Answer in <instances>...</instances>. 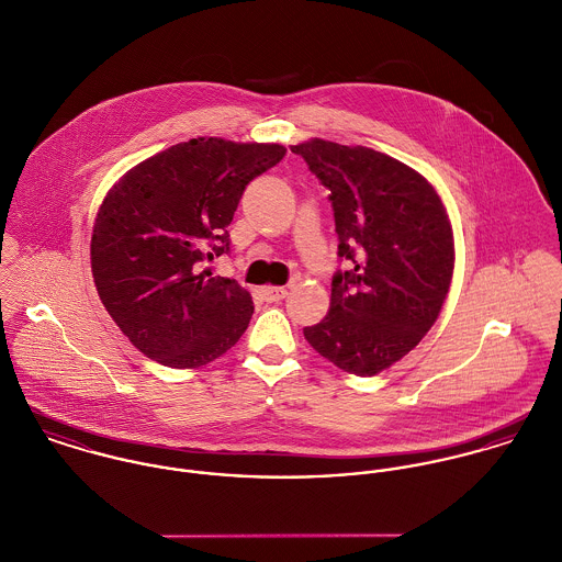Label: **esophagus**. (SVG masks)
I'll return each instance as SVG.
<instances>
[{"instance_id":"esophagus-1","label":"esophagus","mask_w":562,"mask_h":562,"mask_svg":"<svg viewBox=\"0 0 562 562\" xmlns=\"http://www.w3.org/2000/svg\"><path fill=\"white\" fill-rule=\"evenodd\" d=\"M288 296V290L285 288H263V299L268 303H279Z\"/></svg>"}]
</instances>
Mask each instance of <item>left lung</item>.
Instances as JSON below:
<instances>
[{
    "label": "left lung",
    "instance_id": "obj_1",
    "mask_svg": "<svg viewBox=\"0 0 562 562\" xmlns=\"http://www.w3.org/2000/svg\"><path fill=\"white\" fill-rule=\"evenodd\" d=\"M328 188L337 270L324 321L305 326L316 352L344 372L374 376L408 355L439 318L454 270V238L437 190L413 168L368 147L312 138L290 147Z\"/></svg>",
    "mask_w": 562,
    "mask_h": 562
}]
</instances>
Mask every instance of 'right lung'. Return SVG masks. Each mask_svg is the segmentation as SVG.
<instances>
[{
	"instance_id": "1",
	"label": "right lung",
	"mask_w": 562,
	"mask_h": 562,
	"mask_svg": "<svg viewBox=\"0 0 562 562\" xmlns=\"http://www.w3.org/2000/svg\"><path fill=\"white\" fill-rule=\"evenodd\" d=\"M283 156V145L192 138L140 161L105 194L90 240L92 279L143 355L201 368L240 339L252 299L203 261L229 252L244 188Z\"/></svg>"
}]
</instances>
